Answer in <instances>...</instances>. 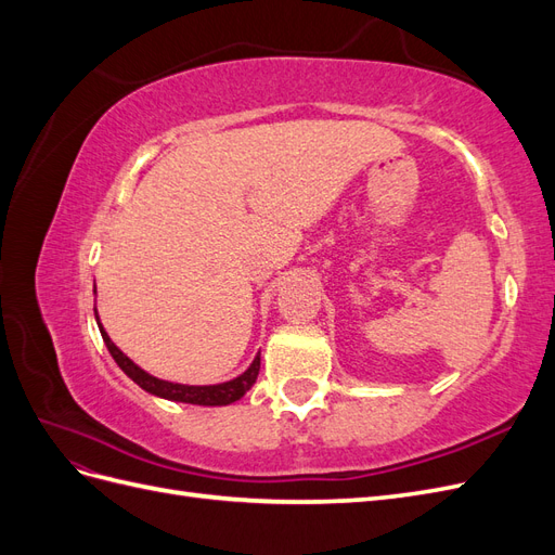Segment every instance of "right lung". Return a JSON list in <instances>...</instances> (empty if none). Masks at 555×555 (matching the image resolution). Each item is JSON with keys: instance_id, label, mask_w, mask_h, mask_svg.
<instances>
[{"instance_id": "right-lung-1", "label": "right lung", "mask_w": 555, "mask_h": 555, "mask_svg": "<svg viewBox=\"0 0 555 555\" xmlns=\"http://www.w3.org/2000/svg\"><path fill=\"white\" fill-rule=\"evenodd\" d=\"M96 314V310H94ZM96 324H99V314H96ZM99 331H102V338L111 351V357L115 359V363L122 367L125 375L137 382L141 389H145L147 393L166 398V400H178V402H192V405H229V402L241 400L249 389L251 384L257 382L259 375V365H261V357L257 354V359L251 361V365L243 375H238L236 379L224 382V384H212V386H188V384H173V382H164L157 379L153 375H147L145 371L133 363L131 359H127L120 349L113 345V340L108 338V333L104 331V326L99 324Z\"/></svg>"}]
</instances>
